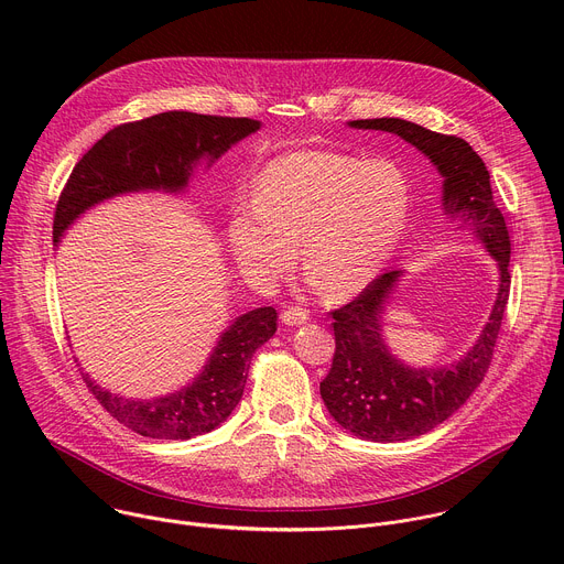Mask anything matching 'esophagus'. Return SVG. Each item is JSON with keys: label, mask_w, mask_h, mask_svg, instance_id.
Returning a JSON list of instances; mask_svg holds the SVG:
<instances>
[{"label": "esophagus", "mask_w": 564, "mask_h": 564, "mask_svg": "<svg viewBox=\"0 0 564 564\" xmlns=\"http://www.w3.org/2000/svg\"><path fill=\"white\" fill-rule=\"evenodd\" d=\"M307 318H310V314L305 310H301V307H285L281 312V321H283L285 326H303Z\"/></svg>", "instance_id": "obj_1"}]
</instances>
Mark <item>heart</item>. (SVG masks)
<instances>
[{
  "label": "heart",
  "mask_w": 564,
  "mask_h": 564,
  "mask_svg": "<svg viewBox=\"0 0 564 564\" xmlns=\"http://www.w3.org/2000/svg\"><path fill=\"white\" fill-rule=\"evenodd\" d=\"M225 220L229 252L246 276L274 281L296 261L314 288L346 296L364 290L406 229L409 183L392 163L301 149L276 155Z\"/></svg>",
  "instance_id": "b5f03b06"
}]
</instances>
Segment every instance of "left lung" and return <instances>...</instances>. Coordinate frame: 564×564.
I'll return each instance as SVG.
<instances>
[{
    "label": "left lung",
    "instance_id": "8db88e82",
    "mask_svg": "<svg viewBox=\"0 0 564 564\" xmlns=\"http://www.w3.org/2000/svg\"><path fill=\"white\" fill-rule=\"evenodd\" d=\"M348 124L397 133L429 155L444 178V212L475 231L500 270L489 324L466 357L446 368H409L383 344L381 316L401 276L399 270L377 276L355 301L333 312L337 346L330 372L321 381L328 413L361 440L404 442L446 422L485 379L509 303L511 240L505 216L494 200L491 176L466 140L399 118L352 120Z\"/></svg>",
    "mask_w": 564,
    "mask_h": 564
}]
</instances>
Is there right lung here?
Here are the masks:
<instances>
[{"mask_svg": "<svg viewBox=\"0 0 564 564\" xmlns=\"http://www.w3.org/2000/svg\"><path fill=\"white\" fill-rule=\"evenodd\" d=\"M252 118L167 111L105 133L73 167L53 218V243L89 207L129 192H183L200 158L214 163L231 144L259 131ZM276 333V310L257 307L220 335L203 372L183 390L158 399H124L83 372L100 406L151 440H189L220 426L243 397L254 352Z\"/></svg>", "mask_w": 564, "mask_h": 564, "instance_id": "add662e5", "label": "right lung"}]
</instances>
